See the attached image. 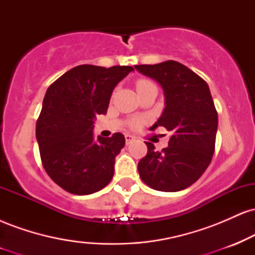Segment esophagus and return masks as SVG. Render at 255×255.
I'll return each instance as SVG.
<instances>
[{
  "instance_id": "obj_1",
  "label": "esophagus",
  "mask_w": 255,
  "mask_h": 255,
  "mask_svg": "<svg viewBox=\"0 0 255 255\" xmlns=\"http://www.w3.org/2000/svg\"><path fill=\"white\" fill-rule=\"evenodd\" d=\"M125 137H126V144L129 145L131 141L134 140V136L130 135V134H125Z\"/></svg>"
}]
</instances>
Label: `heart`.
I'll return each mask as SVG.
<instances>
[{"instance_id":"1","label":"heart","mask_w":255,"mask_h":255,"mask_svg":"<svg viewBox=\"0 0 255 255\" xmlns=\"http://www.w3.org/2000/svg\"><path fill=\"white\" fill-rule=\"evenodd\" d=\"M150 84H152L151 81L145 80V79H140L139 81H136V90L141 89V87H144V86H147V85H150ZM140 125H141V120H134V121L131 122V127H134V128L140 127Z\"/></svg>"}]
</instances>
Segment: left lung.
Instances as JSON below:
<instances>
[{"mask_svg":"<svg viewBox=\"0 0 255 255\" xmlns=\"http://www.w3.org/2000/svg\"><path fill=\"white\" fill-rule=\"evenodd\" d=\"M134 68L156 80L164 91L165 108L150 129L162 126L171 131L168 147L162 151L145 142L147 154L140 159L137 171L156 191H182L204 174L215 152L218 115L209 85L176 61Z\"/></svg>","mask_w":255,"mask_h":255,"instance_id":"8db88e82","label":"left lung"}]
</instances>
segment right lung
Returning <instances> with one entry per match:
<instances>
[{
  "mask_svg": "<svg viewBox=\"0 0 255 255\" xmlns=\"http://www.w3.org/2000/svg\"><path fill=\"white\" fill-rule=\"evenodd\" d=\"M131 71L130 66L81 64L46 90L36 137L44 169L64 191L92 194L113 178L125 136L115 133L96 141L93 124L96 116L107 114L114 89Z\"/></svg>",
  "mask_w": 255,
  "mask_h": 255,
  "instance_id": "add662e5",
  "label": "right lung"
}]
</instances>
